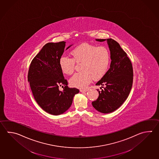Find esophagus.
<instances>
[{
  "mask_svg": "<svg viewBox=\"0 0 159 159\" xmlns=\"http://www.w3.org/2000/svg\"><path fill=\"white\" fill-rule=\"evenodd\" d=\"M88 91V89H80V91L81 92H87Z\"/></svg>",
  "mask_w": 159,
  "mask_h": 159,
  "instance_id": "esophagus-1",
  "label": "esophagus"
}]
</instances>
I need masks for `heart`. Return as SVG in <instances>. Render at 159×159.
<instances>
[{
    "instance_id": "1",
    "label": "heart",
    "mask_w": 159,
    "mask_h": 159,
    "mask_svg": "<svg viewBox=\"0 0 159 159\" xmlns=\"http://www.w3.org/2000/svg\"><path fill=\"white\" fill-rule=\"evenodd\" d=\"M70 54L72 58L62 56L59 60V65L63 73L71 75L74 71L75 62H82V71L75 74L70 80V84L74 87H87L93 78L99 79L104 76L110 65V51L105 46L82 43L72 49Z\"/></svg>"
}]
</instances>
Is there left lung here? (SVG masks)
Wrapping results in <instances>:
<instances>
[{
  "instance_id": "obj_1",
  "label": "left lung",
  "mask_w": 159,
  "mask_h": 159,
  "mask_svg": "<svg viewBox=\"0 0 159 159\" xmlns=\"http://www.w3.org/2000/svg\"><path fill=\"white\" fill-rule=\"evenodd\" d=\"M96 40H107L111 61L109 70L96 84L101 85V91L97 89L99 96L92 104L101 113H110L119 108L129 95L133 85V66L117 41L111 39Z\"/></svg>"
}]
</instances>
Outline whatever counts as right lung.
Here are the masks:
<instances>
[{"label": "right lung", "instance_id": "right-lung-1", "mask_svg": "<svg viewBox=\"0 0 159 159\" xmlns=\"http://www.w3.org/2000/svg\"><path fill=\"white\" fill-rule=\"evenodd\" d=\"M65 46V41L46 43L33 59L28 75L36 102L46 112L55 116L68 110L75 94L79 92L77 88L68 87L59 65ZM62 85L65 87L63 91H59L58 87Z\"/></svg>", "mask_w": 159, "mask_h": 159}]
</instances>
